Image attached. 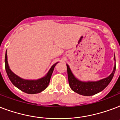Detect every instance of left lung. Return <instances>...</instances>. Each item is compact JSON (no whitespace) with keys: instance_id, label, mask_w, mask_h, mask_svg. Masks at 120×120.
Returning <instances> with one entry per match:
<instances>
[{"instance_id":"obj_1","label":"left lung","mask_w":120,"mask_h":120,"mask_svg":"<svg viewBox=\"0 0 120 120\" xmlns=\"http://www.w3.org/2000/svg\"><path fill=\"white\" fill-rule=\"evenodd\" d=\"M115 65L113 70L108 77L97 81H82L78 79L72 73L69 65L67 64L68 83L73 91L83 96H91L100 92L108 85L114 76L116 70L115 56L114 55Z\"/></svg>"}]
</instances>
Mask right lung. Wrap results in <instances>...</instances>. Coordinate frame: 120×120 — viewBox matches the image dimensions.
I'll list each match as a JSON object with an SVG mask.
<instances>
[{"instance_id":"1","label":"right lung","mask_w":120,"mask_h":120,"mask_svg":"<svg viewBox=\"0 0 120 120\" xmlns=\"http://www.w3.org/2000/svg\"><path fill=\"white\" fill-rule=\"evenodd\" d=\"M58 63V62H56L53 64L51 67L47 74L42 78L37 80H26L19 77L10 70L7 60V50L5 56V70L10 80L15 86L18 88L21 91L28 94H36V93H40L47 88L50 83L51 76L52 75L55 67Z\"/></svg>"}]
</instances>
